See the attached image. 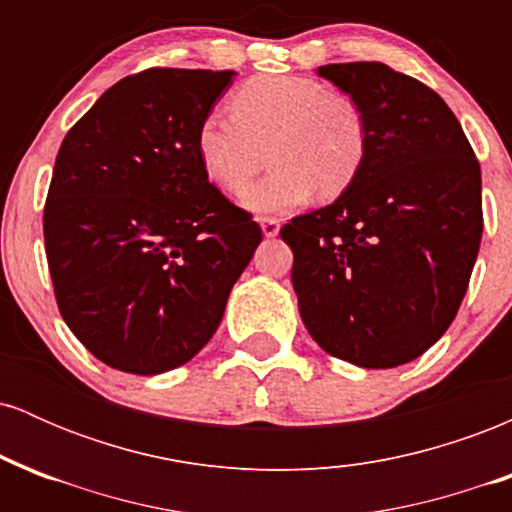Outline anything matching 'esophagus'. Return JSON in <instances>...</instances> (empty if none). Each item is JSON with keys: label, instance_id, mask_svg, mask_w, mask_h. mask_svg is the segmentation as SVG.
<instances>
[{"label": "esophagus", "instance_id": "34e87169", "mask_svg": "<svg viewBox=\"0 0 512 512\" xmlns=\"http://www.w3.org/2000/svg\"><path fill=\"white\" fill-rule=\"evenodd\" d=\"M260 226H262V233H264V236H267V238L279 236L281 223H279V219H274V216H262Z\"/></svg>", "mask_w": 512, "mask_h": 512}]
</instances>
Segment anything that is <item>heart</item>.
<instances>
[{"label":"heart","instance_id":"1","mask_svg":"<svg viewBox=\"0 0 512 512\" xmlns=\"http://www.w3.org/2000/svg\"><path fill=\"white\" fill-rule=\"evenodd\" d=\"M231 117L199 122L195 151L209 182L240 192L269 156L272 170L240 195L255 214H286L313 199L339 197L361 173L370 144L361 101L313 76L269 74L240 84Z\"/></svg>","mask_w":512,"mask_h":512}]
</instances>
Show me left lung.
<instances>
[{
  "mask_svg": "<svg viewBox=\"0 0 512 512\" xmlns=\"http://www.w3.org/2000/svg\"><path fill=\"white\" fill-rule=\"evenodd\" d=\"M368 115L361 173L330 207L281 228L298 310L327 354L361 368L414 361L443 337L479 255L481 168L433 88L383 62L325 64Z\"/></svg>",
  "mask_w": 512,
  "mask_h": 512,
  "instance_id": "obj_1",
  "label": "left lung"
}]
</instances>
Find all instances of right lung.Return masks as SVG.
<instances>
[{
  "label": "right lung",
  "mask_w": 512,
  "mask_h": 512,
  "mask_svg": "<svg viewBox=\"0 0 512 512\" xmlns=\"http://www.w3.org/2000/svg\"><path fill=\"white\" fill-rule=\"evenodd\" d=\"M233 72L125 76L69 129L43 211L57 308L110 368L166 373L209 342L262 240L204 175L195 134Z\"/></svg>",
  "instance_id": "obj_1"
}]
</instances>
